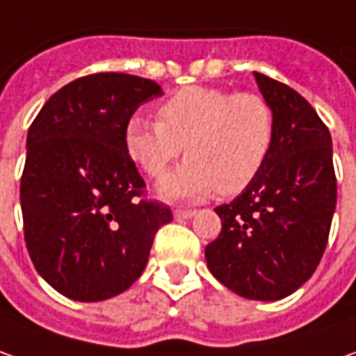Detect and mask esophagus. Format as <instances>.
Here are the masks:
<instances>
[{"label":"esophagus","instance_id":"1","mask_svg":"<svg viewBox=\"0 0 356 356\" xmlns=\"http://www.w3.org/2000/svg\"><path fill=\"white\" fill-rule=\"evenodd\" d=\"M193 215H195L193 209H175V218L177 220H185V218H191Z\"/></svg>","mask_w":356,"mask_h":356}]
</instances>
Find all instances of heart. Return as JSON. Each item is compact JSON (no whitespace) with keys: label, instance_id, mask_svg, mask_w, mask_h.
Returning <instances> with one entry per match:
<instances>
[{"label":"heart","instance_id":"obj_1","mask_svg":"<svg viewBox=\"0 0 356 356\" xmlns=\"http://www.w3.org/2000/svg\"><path fill=\"white\" fill-rule=\"evenodd\" d=\"M276 134L272 104L252 90L187 86L157 108V120L131 116L124 140L129 157L163 177L185 145L189 155L159 183L165 199L238 195L260 175Z\"/></svg>","mask_w":356,"mask_h":356}]
</instances>
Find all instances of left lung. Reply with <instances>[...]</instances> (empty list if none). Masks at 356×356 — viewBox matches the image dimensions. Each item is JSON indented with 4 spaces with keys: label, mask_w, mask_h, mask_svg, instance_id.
<instances>
[{
    "label": "left lung",
    "mask_w": 356,
    "mask_h": 356,
    "mask_svg": "<svg viewBox=\"0 0 356 356\" xmlns=\"http://www.w3.org/2000/svg\"><path fill=\"white\" fill-rule=\"evenodd\" d=\"M272 104L276 134L260 175L216 207L220 234L207 244L213 276L242 298L282 300L313 276L337 204L331 134L288 84L254 72Z\"/></svg>",
    "instance_id": "1"
}]
</instances>
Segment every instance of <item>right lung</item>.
<instances>
[{"mask_svg": "<svg viewBox=\"0 0 356 356\" xmlns=\"http://www.w3.org/2000/svg\"><path fill=\"white\" fill-rule=\"evenodd\" d=\"M161 96L154 80L96 72L56 90L33 120L21 175L27 252L53 288L104 301L141 276L171 209L145 199L124 131L138 106Z\"/></svg>", "mask_w": 356, "mask_h": 356, "instance_id": "1", "label": "right lung"}]
</instances>
